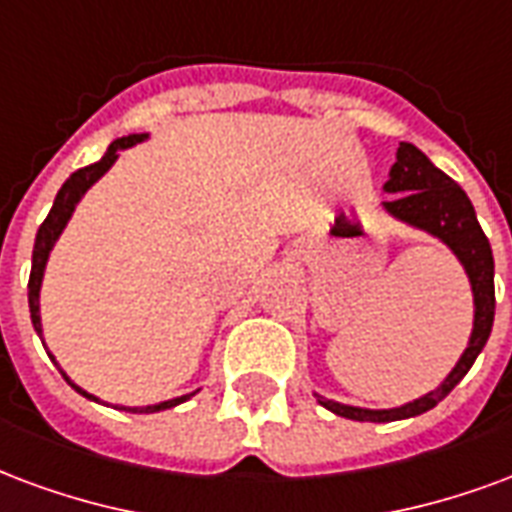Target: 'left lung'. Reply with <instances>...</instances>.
I'll return each instance as SVG.
<instances>
[{
  "mask_svg": "<svg viewBox=\"0 0 512 512\" xmlns=\"http://www.w3.org/2000/svg\"><path fill=\"white\" fill-rule=\"evenodd\" d=\"M385 192H399L393 200L382 203L388 214L407 222V225L426 230L431 236H437L439 241H445L453 249V255L461 260V266L469 276V285H472V295H475V328L469 336V347L458 358L456 369L445 377L437 391L426 393V396H420L404 407L361 410V407H347V404H336V401L317 396L325 410L336 412L342 418L363 420V423H391V420L415 418L420 412H429L431 407H437L439 401L464 380V374L472 369L480 350L486 347L488 333L494 325V306H497V298H494V255H491V244H488L486 233L475 217V208L469 203L467 192L458 187L450 176H445L442 170L434 168L429 157L415 149L412 143H399L396 162L391 168V181L385 184Z\"/></svg>",
  "mask_w": 512,
  "mask_h": 512,
  "instance_id": "left-lung-1",
  "label": "left lung"
}]
</instances>
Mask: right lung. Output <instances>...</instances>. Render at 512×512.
Returning <instances> with one entry per match:
<instances>
[{
    "instance_id": "right-lung-1",
    "label": "right lung",
    "mask_w": 512,
    "mask_h": 512,
    "mask_svg": "<svg viewBox=\"0 0 512 512\" xmlns=\"http://www.w3.org/2000/svg\"><path fill=\"white\" fill-rule=\"evenodd\" d=\"M143 138H146V135H127V138L113 140L111 146H108V151H105V157H102L100 162H94V165H86V168L75 170L73 176L64 181L62 189L56 192L54 208L48 211V217H45V222L40 225V230H37V238H34L32 274H29V312H32L34 331L40 333V336H43V325H40V285H43L45 263H48V255H51V249H54L56 238H59V233H62L64 225H67V219H70V214H73L75 206H78V200L83 198V192L92 187L94 181L100 179L105 170L111 168L113 162H116V157H119L121 149H130V146L140 143ZM64 380L70 382V377L64 374ZM70 385H73L75 391L81 393V396H86V399H94L92 393L81 391L75 382H70ZM189 396H192V393H189ZM189 396H179V399L162 401V404H154V407H119V410L160 412V410H170V407H176V404H181V401H187Z\"/></svg>"
}]
</instances>
